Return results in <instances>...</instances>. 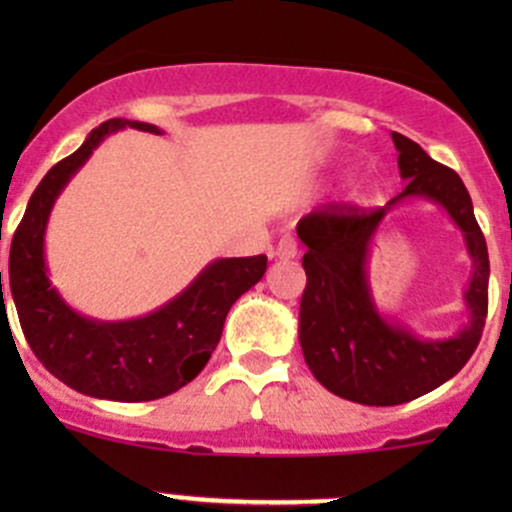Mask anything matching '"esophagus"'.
<instances>
[{
  "instance_id": "esophagus-1",
  "label": "esophagus",
  "mask_w": 512,
  "mask_h": 512,
  "mask_svg": "<svg viewBox=\"0 0 512 512\" xmlns=\"http://www.w3.org/2000/svg\"><path fill=\"white\" fill-rule=\"evenodd\" d=\"M275 257L277 260H294V257H297V245H294V240L282 237L275 247Z\"/></svg>"
}]
</instances>
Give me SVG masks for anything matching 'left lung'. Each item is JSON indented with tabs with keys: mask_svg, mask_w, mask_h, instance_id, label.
I'll list each match as a JSON object with an SVG mask.
<instances>
[{
	"mask_svg": "<svg viewBox=\"0 0 512 512\" xmlns=\"http://www.w3.org/2000/svg\"><path fill=\"white\" fill-rule=\"evenodd\" d=\"M406 188L374 213L329 205L299 220L307 252L299 302V347L314 379L342 399L396 406L438 389L476 352L488 312V247L471 195L456 170L436 163L418 143L391 133ZM414 199L438 204L464 235L474 275L464 293L469 322L451 338H421L375 307L368 282L370 242L394 207Z\"/></svg>",
	"mask_w": 512,
	"mask_h": 512,
	"instance_id": "obj_1",
	"label": "left lung"
}]
</instances>
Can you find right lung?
<instances>
[{
    "label": "right lung",
    "instance_id": "add662e5",
    "mask_svg": "<svg viewBox=\"0 0 512 512\" xmlns=\"http://www.w3.org/2000/svg\"><path fill=\"white\" fill-rule=\"evenodd\" d=\"M123 128L163 133L153 123L111 118L44 175L14 232L9 289L29 347L56 379L94 399L131 404L163 399L203 371L218 347L227 312L262 280L267 257H218L183 292L143 317L106 322L76 312L49 280L46 225L61 190L103 138Z\"/></svg>",
    "mask_w": 512,
    "mask_h": 512
}]
</instances>
